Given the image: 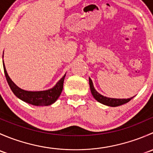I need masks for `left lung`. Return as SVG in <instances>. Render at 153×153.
Listing matches in <instances>:
<instances>
[{
    "instance_id": "left-lung-1",
    "label": "left lung",
    "mask_w": 153,
    "mask_h": 153,
    "mask_svg": "<svg viewBox=\"0 0 153 153\" xmlns=\"http://www.w3.org/2000/svg\"><path fill=\"white\" fill-rule=\"evenodd\" d=\"M89 86H90V90L91 92H92V95H93L94 98H95L96 101H98V102L101 103V104H104V105H107L109 106H121L122 104H126V103L129 102L132 98H127V99H125V98H123V99H119V98H107V97L104 96V95H101V94L98 93L95 89L94 88L93 84H92V81L91 80V78H89Z\"/></svg>"
}]
</instances>
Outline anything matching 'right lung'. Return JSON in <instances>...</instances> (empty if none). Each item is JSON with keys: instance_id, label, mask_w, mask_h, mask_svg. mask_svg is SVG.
<instances>
[{"instance_id": "1", "label": "right lung", "mask_w": 153, "mask_h": 153, "mask_svg": "<svg viewBox=\"0 0 153 153\" xmlns=\"http://www.w3.org/2000/svg\"><path fill=\"white\" fill-rule=\"evenodd\" d=\"M4 70L5 73L7 83L12 89V92L22 101L35 106H48L55 103L61 95L63 90V85L65 75L57 83V84L53 88L45 91H39V92H30L21 89L15 84V83L10 79L6 70L5 66L4 64Z\"/></svg>"}]
</instances>
